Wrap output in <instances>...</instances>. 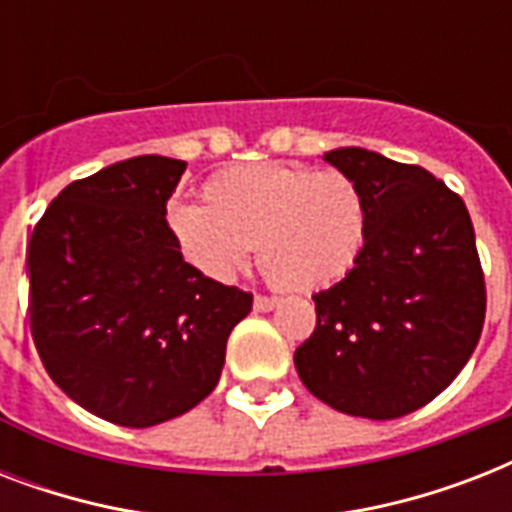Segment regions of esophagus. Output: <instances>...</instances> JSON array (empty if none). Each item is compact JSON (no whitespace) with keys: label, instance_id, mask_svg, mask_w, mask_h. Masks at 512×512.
Instances as JSON below:
<instances>
[{"label":"esophagus","instance_id":"34e87169","mask_svg":"<svg viewBox=\"0 0 512 512\" xmlns=\"http://www.w3.org/2000/svg\"><path fill=\"white\" fill-rule=\"evenodd\" d=\"M273 308H276V297L255 295V311L265 313V311H273Z\"/></svg>","mask_w":512,"mask_h":512}]
</instances>
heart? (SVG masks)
Here are the masks:
<instances>
[{"label":"heart","mask_w":512,"mask_h":512,"mask_svg":"<svg viewBox=\"0 0 512 512\" xmlns=\"http://www.w3.org/2000/svg\"><path fill=\"white\" fill-rule=\"evenodd\" d=\"M204 207L175 201L167 231L199 273L228 281L257 265L273 287L316 292L345 279L364 252L369 209L348 175L297 164H247L204 183Z\"/></svg>","instance_id":"1"}]
</instances>
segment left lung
<instances>
[{"label":"left lung","mask_w":512,"mask_h":512,"mask_svg":"<svg viewBox=\"0 0 512 512\" xmlns=\"http://www.w3.org/2000/svg\"><path fill=\"white\" fill-rule=\"evenodd\" d=\"M324 162L361 188L369 233L353 271L313 295L297 374L337 412L396 420L433 401L476 350L486 316L476 233L465 201L417 164L366 148Z\"/></svg>","instance_id":"left-lung-1"}]
</instances>
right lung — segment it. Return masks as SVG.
Instances as JSON below:
<instances>
[{
    "label": "right lung",
    "instance_id": "1",
    "mask_svg": "<svg viewBox=\"0 0 512 512\" xmlns=\"http://www.w3.org/2000/svg\"><path fill=\"white\" fill-rule=\"evenodd\" d=\"M185 162L135 156L66 185L28 241V321L68 398L124 428L204 401L252 295L177 252L167 201Z\"/></svg>",
    "mask_w": 512,
    "mask_h": 512
}]
</instances>
